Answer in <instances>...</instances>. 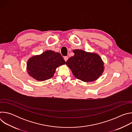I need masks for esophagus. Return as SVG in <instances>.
<instances>
[{
    "mask_svg": "<svg viewBox=\"0 0 132 132\" xmlns=\"http://www.w3.org/2000/svg\"><path fill=\"white\" fill-rule=\"evenodd\" d=\"M64 60L65 61V62H66V61L68 60V56H65V57H64Z\"/></svg>",
    "mask_w": 132,
    "mask_h": 132,
    "instance_id": "esophagus-1",
    "label": "esophagus"
}]
</instances>
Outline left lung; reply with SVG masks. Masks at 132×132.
Instances as JSON below:
<instances>
[{
	"label": "left lung",
	"mask_w": 132,
	"mask_h": 132,
	"mask_svg": "<svg viewBox=\"0 0 132 132\" xmlns=\"http://www.w3.org/2000/svg\"><path fill=\"white\" fill-rule=\"evenodd\" d=\"M74 55L66 62L75 77L85 82L95 81L104 71V63L100 56L95 53L81 50H73Z\"/></svg>",
	"instance_id": "left-lung-1"
}]
</instances>
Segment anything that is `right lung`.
I'll return each mask as SVG.
<instances>
[{
    "mask_svg": "<svg viewBox=\"0 0 132 132\" xmlns=\"http://www.w3.org/2000/svg\"><path fill=\"white\" fill-rule=\"evenodd\" d=\"M65 63L60 53L48 50L30 58L27 62V69L31 77L41 81L51 78L56 69Z\"/></svg>",
    "mask_w": 132,
    "mask_h": 132,
    "instance_id": "1",
    "label": "right lung"
}]
</instances>
